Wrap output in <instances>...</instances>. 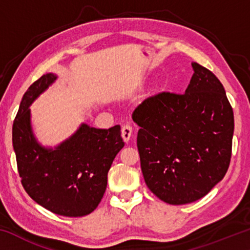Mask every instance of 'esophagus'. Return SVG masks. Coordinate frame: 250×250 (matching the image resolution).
Instances as JSON below:
<instances>
[{
	"label": "esophagus",
	"instance_id": "34e87169",
	"mask_svg": "<svg viewBox=\"0 0 250 250\" xmlns=\"http://www.w3.org/2000/svg\"><path fill=\"white\" fill-rule=\"evenodd\" d=\"M131 134H132V128L129 125H124L121 128V135L125 142H129Z\"/></svg>",
	"mask_w": 250,
	"mask_h": 250
}]
</instances>
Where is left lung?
Instances as JSON below:
<instances>
[{"label":"left lung","mask_w":250,"mask_h":250,"mask_svg":"<svg viewBox=\"0 0 250 250\" xmlns=\"http://www.w3.org/2000/svg\"><path fill=\"white\" fill-rule=\"evenodd\" d=\"M192 66L184 94L160 92L132 113L146 186L172 205L205 196L230 163L234 113L225 89L210 70Z\"/></svg>","instance_id":"left-lung-1"}]
</instances>
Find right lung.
Segmentation results:
<instances>
[{
    "mask_svg": "<svg viewBox=\"0 0 250 250\" xmlns=\"http://www.w3.org/2000/svg\"><path fill=\"white\" fill-rule=\"evenodd\" d=\"M55 79L54 74H46L29 86L13 122L12 140L28 195L55 214L80 217L103 200L108 172L125 142L120 125L96 129L83 125L56 150L42 147L33 137L28 107Z\"/></svg>",
    "mask_w": 250,
    "mask_h": 250,
    "instance_id": "right-lung-1",
    "label": "right lung"
}]
</instances>
